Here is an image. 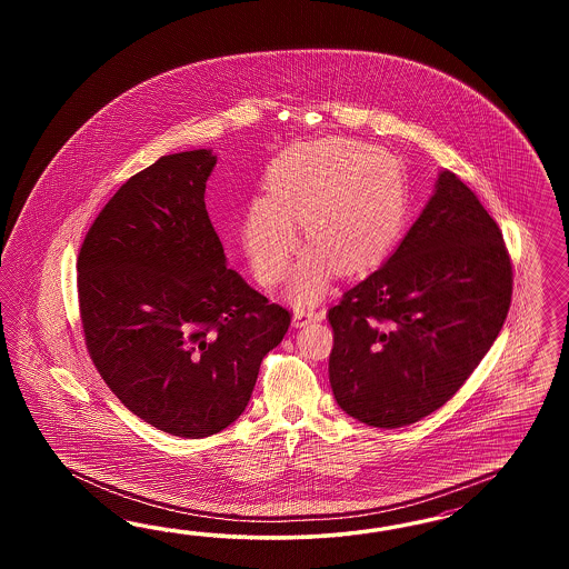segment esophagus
Returning <instances> with one entry per match:
<instances>
[{"mask_svg": "<svg viewBox=\"0 0 569 569\" xmlns=\"http://www.w3.org/2000/svg\"><path fill=\"white\" fill-rule=\"evenodd\" d=\"M323 319V310L315 309H296L293 310V326L302 328L310 321H321Z\"/></svg>", "mask_w": 569, "mask_h": 569, "instance_id": "1", "label": "esophagus"}]
</instances>
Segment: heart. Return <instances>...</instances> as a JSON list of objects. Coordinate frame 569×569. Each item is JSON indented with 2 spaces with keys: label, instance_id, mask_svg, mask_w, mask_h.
Masks as SVG:
<instances>
[{
  "label": "heart",
  "instance_id": "b5f03b06",
  "mask_svg": "<svg viewBox=\"0 0 569 569\" xmlns=\"http://www.w3.org/2000/svg\"><path fill=\"white\" fill-rule=\"evenodd\" d=\"M267 198L252 202L241 229L257 276L288 273L302 224L310 248L298 262L290 296L312 302L328 290L333 267L359 273L383 259L405 223L407 186L395 156L355 141H321L279 156L264 174Z\"/></svg>",
  "mask_w": 569,
  "mask_h": 569
}]
</instances>
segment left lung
<instances>
[{
  "instance_id": "8db88e82",
  "label": "left lung",
  "mask_w": 569,
  "mask_h": 569,
  "mask_svg": "<svg viewBox=\"0 0 569 569\" xmlns=\"http://www.w3.org/2000/svg\"><path fill=\"white\" fill-rule=\"evenodd\" d=\"M511 292L499 224L455 172H438L392 257L329 309L336 402L386 430L433 413L495 345Z\"/></svg>"
}]
</instances>
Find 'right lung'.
I'll use <instances>...</instances> for the list:
<instances>
[{
    "label": "right lung",
    "instance_id": "right-lung-1",
    "mask_svg": "<svg viewBox=\"0 0 569 569\" xmlns=\"http://www.w3.org/2000/svg\"><path fill=\"white\" fill-rule=\"evenodd\" d=\"M212 150L158 158L87 231L77 260L87 350L108 388L156 430L207 438L246 409L290 328L227 267L208 219Z\"/></svg>",
    "mask_w": 569,
    "mask_h": 569
}]
</instances>
